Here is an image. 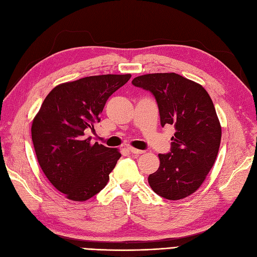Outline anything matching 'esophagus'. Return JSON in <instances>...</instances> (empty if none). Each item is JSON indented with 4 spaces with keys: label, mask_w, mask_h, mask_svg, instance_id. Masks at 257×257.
Segmentation results:
<instances>
[{
    "label": "esophagus",
    "mask_w": 257,
    "mask_h": 257,
    "mask_svg": "<svg viewBox=\"0 0 257 257\" xmlns=\"http://www.w3.org/2000/svg\"><path fill=\"white\" fill-rule=\"evenodd\" d=\"M128 150L132 152L134 155H141V154H145L144 150H139L137 148H134V147H128Z\"/></svg>",
    "instance_id": "obj_1"
}]
</instances>
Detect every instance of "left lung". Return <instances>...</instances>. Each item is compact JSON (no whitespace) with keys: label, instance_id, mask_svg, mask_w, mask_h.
I'll return each mask as SVG.
<instances>
[{"label":"left lung","instance_id":"1","mask_svg":"<svg viewBox=\"0 0 257 257\" xmlns=\"http://www.w3.org/2000/svg\"><path fill=\"white\" fill-rule=\"evenodd\" d=\"M133 84L155 96L160 123L176 129L171 152L159 155L160 166L148 182L157 194L180 200L194 193L214 165L222 129L203 86L176 73L146 74Z\"/></svg>","mask_w":257,"mask_h":257}]
</instances>
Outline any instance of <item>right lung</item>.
I'll return each mask as SVG.
<instances>
[{"label": "right lung", "instance_id": "obj_1", "mask_svg": "<svg viewBox=\"0 0 257 257\" xmlns=\"http://www.w3.org/2000/svg\"><path fill=\"white\" fill-rule=\"evenodd\" d=\"M132 77L89 76L59 84L43 101L32 122V141L41 169L67 199L84 202L105 188L121 154L90 143L87 129L99 122L107 99Z\"/></svg>", "mask_w": 257, "mask_h": 257}]
</instances>
